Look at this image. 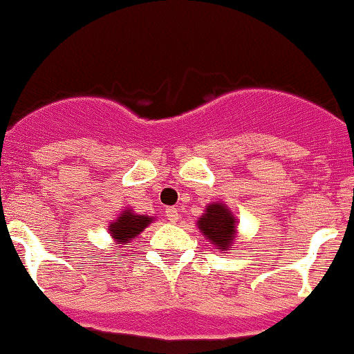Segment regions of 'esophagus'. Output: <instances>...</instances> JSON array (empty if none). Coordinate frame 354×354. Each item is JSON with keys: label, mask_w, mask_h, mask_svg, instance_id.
I'll return each instance as SVG.
<instances>
[{"label": "esophagus", "mask_w": 354, "mask_h": 354, "mask_svg": "<svg viewBox=\"0 0 354 354\" xmlns=\"http://www.w3.org/2000/svg\"><path fill=\"white\" fill-rule=\"evenodd\" d=\"M165 216H167V219H169L174 224V222H177L178 217H180V210H178L177 207H167L165 209Z\"/></svg>", "instance_id": "34e87169"}]
</instances>
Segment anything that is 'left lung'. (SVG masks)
<instances>
[{
    "mask_svg": "<svg viewBox=\"0 0 354 354\" xmlns=\"http://www.w3.org/2000/svg\"><path fill=\"white\" fill-rule=\"evenodd\" d=\"M237 219L232 216L229 207L222 202H212L205 207V212L198 217L197 225L205 239L217 249L230 251L234 237H236Z\"/></svg>",
    "mask_w": 354,
    "mask_h": 354,
    "instance_id": "obj_1",
    "label": "left lung"
}]
</instances>
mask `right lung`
<instances>
[{"instance_id": "obj_1", "label": "right lung", "mask_w": 354, "mask_h": 354, "mask_svg": "<svg viewBox=\"0 0 354 354\" xmlns=\"http://www.w3.org/2000/svg\"><path fill=\"white\" fill-rule=\"evenodd\" d=\"M152 221L153 217L145 216V214L137 216L130 209H125L122 210L118 219L109 225V232L117 241V244H125V242L133 241Z\"/></svg>"}]
</instances>
